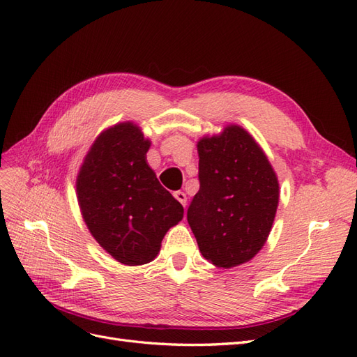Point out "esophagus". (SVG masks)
<instances>
[{"instance_id": "obj_1", "label": "esophagus", "mask_w": 357, "mask_h": 357, "mask_svg": "<svg viewBox=\"0 0 357 357\" xmlns=\"http://www.w3.org/2000/svg\"><path fill=\"white\" fill-rule=\"evenodd\" d=\"M174 197L177 198V201L178 202H181V205H183V207H186V202H188V197H186V193L185 192H176L174 193Z\"/></svg>"}]
</instances>
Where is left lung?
<instances>
[{
    "label": "left lung",
    "mask_w": 357,
    "mask_h": 357,
    "mask_svg": "<svg viewBox=\"0 0 357 357\" xmlns=\"http://www.w3.org/2000/svg\"><path fill=\"white\" fill-rule=\"evenodd\" d=\"M199 190L188 222L202 256L220 268L241 265L261 250L275 218L278 181L262 149L243 128L198 143Z\"/></svg>",
    "instance_id": "8db88e82"
}]
</instances>
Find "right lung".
Segmentation results:
<instances>
[{"label": "right lung", "instance_id": "add662e5", "mask_svg": "<svg viewBox=\"0 0 357 357\" xmlns=\"http://www.w3.org/2000/svg\"><path fill=\"white\" fill-rule=\"evenodd\" d=\"M150 142L131 122L104 131L86 155L77 177L83 219L93 238L117 262L135 266L156 257L183 205L147 165Z\"/></svg>", "mask_w": 357, "mask_h": 357}]
</instances>
